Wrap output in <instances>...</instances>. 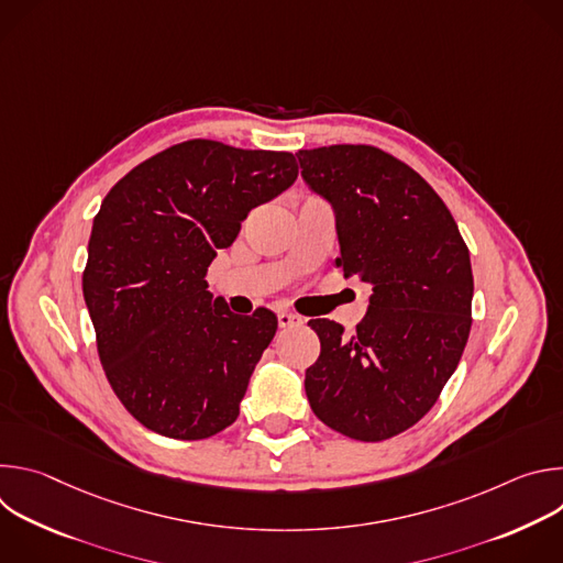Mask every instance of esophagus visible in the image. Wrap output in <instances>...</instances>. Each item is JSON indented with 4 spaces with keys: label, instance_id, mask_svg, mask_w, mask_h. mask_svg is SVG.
<instances>
[{
    "label": "esophagus",
    "instance_id": "esophagus-1",
    "mask_svg": "<svg viewBox=\"0 0 563 563\" xmlns=\"http://www.w3.org/2000/svg\"><path fill=\"white\" fill-rule=\"evenodd\" d=\"M305 323V318L294 311H278V325L280 328H298Z\"/></svg>",
    "mask_w": 563,
    "mask_h": 563
}]
</instances>
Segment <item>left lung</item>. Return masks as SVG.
<instances>
[{"mask_svg":"<svg viewBox=\"0 0 563 563\" xmlns=\"http://www.w3.org/2000/svg\"><path fill=\"white\" fill-rule=\"evenodd\" d=\"M300 176L330 202L345 278L372 294L354 336L309 320L320 356L305 372L313 415L356 441L421 421L454 374L472 325V265L437 191L394 155L365 144L298 151Z\"/></svg>","mask_w":563,"mask_h":563,"instance_id":"8db88e82","label":"left lung"}]
</instances>
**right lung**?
<instances>
[{"label":"right lung","mask_w":563,"mask_h":563,"mask_svg":"<svg viewBox=\"0 0 563 563\" xmlns=\"http://www.w3.org/2000/svg\"><path fill=\"white\" fill-rule=\"evenodd\" d=\"M298 178L287 151L189 140L102 200L82 278L104 374L146 430L198 441L229 428L278 318L229 311L207 269L247 213Z\"/></svg>","instance_id":"obj_1"}]
</instances>
